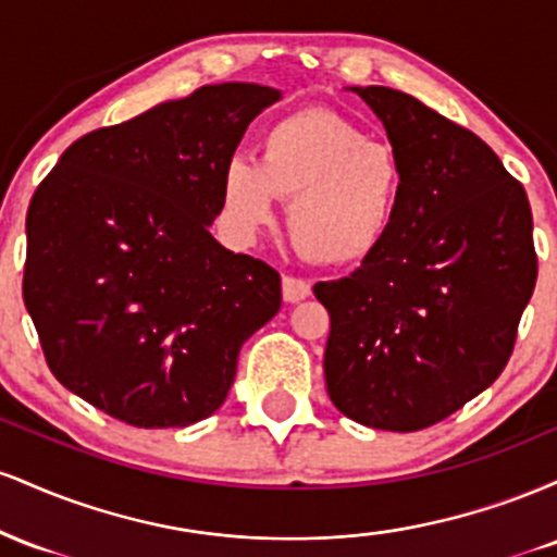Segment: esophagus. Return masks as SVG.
<instances>
[{
    "label": "esophagus",
    "mask_w": 557,
    "mask_h": 557,
    "mask_svg": "<svg viewBox=\"0 0 557 557\" xmlns=\"http://www.w3.org/2000/svg\"><path fill=\"white\" fill-rule=\"evenodd\" d=\"M311 296V285L298 277H283V298L285 304H298V300Z\"/></svg>",
    "instance_id": "obj_1"
}]
</instances>
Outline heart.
Wrapping results in <instances>:
<instances>
[{
  "label": "heart",
  "instance_id": "1",
  "mask_svg": "<svg viewBox=\"0 0 557 557\" xmlns=\"http://www.w3.org/2000/svg\"><path fill=\"white\" fill-rule=\"evenodd\" d=\"M222 216L240 240L270 227L277 198L298 251L330 267L359 264L393 230L403 170L387 144L324 110L293 112L264 131L257 159L222 170Z\"/></svg>",
  "mask_w": 557,
  "mask_h": 557
}]
</instances>
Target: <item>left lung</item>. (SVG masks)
Segmentation results:
<instances>
[{
    "instance_id": "8db88e82",
    "label": "left lung",
    "mask_w": 557,
    "mask_h": 557,
    "mask_svg": "<svg viewBox=\"0 0 557 557\" xmlns=\"http://www.w3.org/2000/svg\"><path fill=\"white\" fill-rule=\"evenodd\" d=\"M403 170L393 230L330 311V400L372 430L437 424L500 376L536 283L527 190L466 127L385 86H350Z\"/></svg>"
}]
</instances>
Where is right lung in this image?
I'll use <instances>...</instances> for the list:
<instances>
[{
    "label": "right lung",
    "instance_id": "1",
    "mask_svg": "<svg viewBox=\"0 0 557 557\" xmlns=\"http://www.w3.org/2000/svg\"><path fill=\"white\" fill-rule=\"evenodd\" d=\"M201 86L75 140L30 198L23 300L57 380L144 426L212 417L243 343L280 311V274L209 233L222 170L280 101Z\"/></svg>",
    "mask_w": 557,
    "mask_h": 557
}]
</instances>
